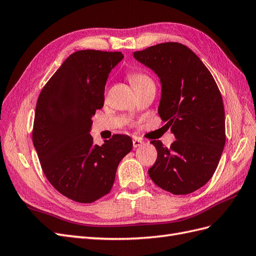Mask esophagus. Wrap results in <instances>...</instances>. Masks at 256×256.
Masks as SVG:
<instances>
[{"label":"esophagus","mask_w":256,"mask_h":256,"mask_svg":"<svg viewBox=\"0 0 256 256\" xmlns=\"http://www.w3.org/2000/svg\"><path fill=\"white\" fill-rule=\"evenodd\" d=\"M132 143H134V148H136V147H140V146H142L144 142H143L142 140H140V138H134V140H132Z\"/></svg>","instance_id":"obj_1"}]
</instances>
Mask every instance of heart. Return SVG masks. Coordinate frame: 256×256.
Segmentation results:
<instances>
[{"label":"heart","instance_id":"obj_1","mask_svg":"<svg viewBox=\"0 0 256 256\" xmlns=\"http://www.w3.org/2000/svg\"><path fill=\"white\" fill-rule=\"evenodd\" d=\"M128 78H129L130 82L132 83L134 88H138V85H142L144 83L152 82L148 76H146V74H141V72H129L128 74Z\"/></svg>","mask_w":256,"mask_h":256}]
</instances>
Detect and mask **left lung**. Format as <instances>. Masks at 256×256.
Wrapping results in <instances>:
<instances>
[{"label": "left lung", "instance_id": "obj_1", "mask_svg": "<svg viewBox=\"0 0 256 256\" xmlns=\"http://www.w3.org/2000/svg\"><path fill=\"white\" fill-rule=\"evenodd\" d=\"M134 56L161 81L160 118L176 140L164 147L150 141L158 152L148 175L173 194H189L212 177L226 145V115L214 76L196 54L180 42H164Z\"/></svg>", "mask_w": 256, "mask_h": 256}]
</instances>
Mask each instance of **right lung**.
<instances>
[{"label": "right lung", "mask_w": 256, "mask_h": 256, "mask_svg": "<svg viewBox=\"0 0 256 256\" xmlns=\"http://www.w3.org/2000/svg\"><path fill=\"white\" fill-rule=\"evenodd\" d=\"M122 52L80 50L69 56L42 90L32 138L42 171L60 194L88 204L109 193L132 140L114 134L92 144V116L104 102V86Z\"/></svg>", "instance_id": "obj_1"}]
</instances>
